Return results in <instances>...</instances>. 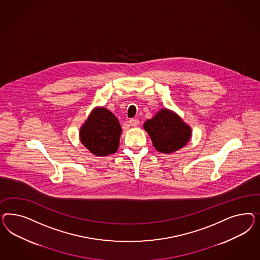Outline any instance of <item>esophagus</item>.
I'll use <instances>...</instances> for the list:
<instances>
[{"label": "esophagus", "mask_w": 260, "mask_h": 260, "mask_svg": "<svg viewBox=\"0 0 260 260\" xmlns=\"http://www.w3.org/2000/svg\"><path fill=\"white\" fill-rule=\"evenodd\" d=\"M128 124H129L131 126H137V125L139 124V120H138V119H131V120L128 121Z\"/></svg>", "instance_id": "esophagus-1"}]
</instances>
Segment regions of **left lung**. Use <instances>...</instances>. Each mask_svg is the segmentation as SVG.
<instances>
[{
  "mask_svg": "<svg viewBox=\"0 0 260 260\" xmlns=\"http://www.w3.org/2000/svg\"><path fill=\"white\" fill-rule=\"evenodd\" d=\"M153 147L162 153H173L184 148L191 137V127L173 110L161 109L144 123Z\"/></svg>",
  "mask_w": 260,
  "mask_h": 260,
  "instance_id": "left-lung-1",
  "label": "left lung"
}]
</instances>
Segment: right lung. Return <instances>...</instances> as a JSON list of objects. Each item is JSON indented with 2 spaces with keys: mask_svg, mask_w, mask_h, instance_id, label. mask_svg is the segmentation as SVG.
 I'll return each mask as SVG.
<instances>
[{
  "mask_svg": "<svg viewBox=\"0 0 260 260\" xmlns=\"http://www.w3.org/2000/svg\"><path fill=\"white\" fill-rule=\"evenodd\" d=\"M121 134L115 115L105 107H96L80 127L79 138L93 155L107 156L118 150Z\"/></svg>",
  "mask_w": 260,
  "mask_h": 260,
  "instance_id": "obj_1",
  "label": "right lung"
}]
</instances>
